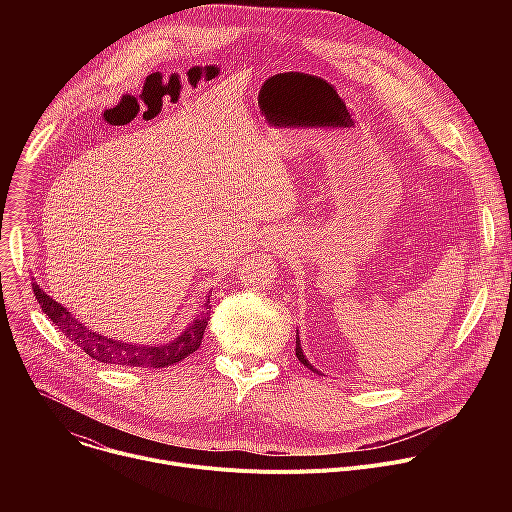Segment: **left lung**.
Instances as JSON below:
<instances>
[{
	"mask_svg": "<svg viewBox=\"0 0 512 512\" xmlns=\"http://www.w3.org/2000/svg\"><path fill=\"white\" fill-rule=\"evenodd\" d=\"M296 356H298V360L304 364V367H308L310 371H314V373H320L318 369H314L312 364H310V360L306 358V354H304V350H302V344H300V332H296ZM322 375V373H320Z\"/></svg>",
	"mask_w": 512,
	"mask_h": 512,
	"instance_id": "obj_1",
	"label": "left lung"
}]
</instances>
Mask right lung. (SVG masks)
I'll return each instance as SVG.
<instances>
[{
	"label": "right lung",
	"mask_w": 512,
	"mask_h": 512,
	"mask_svg": "<svg viewBox=\"0 0 512 512\" xmlns=\"http://www.w3.org/2000/svg\"><path fill=\"white\" fill-rule=\"evenodd\" d=\"M34 296L42 308V312L52 320L54 326L70 340L75 342L81 350H85L93 360L107 362V364H119V367H143V369H164L170 364L180 362L194 350H198L208 316H210V298L204 304V312L194 318L192 324L184 328V332L166 342V344H133L123 340H113L107 336H101L99 332L89 330L79 318L72 316L62 304L52 300L46 291L34 281L32 283Z\"/></svg>",
	"instance_id": "right-lung-1"
}]
</instances>
